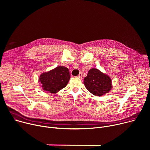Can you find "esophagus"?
I'll return each instance as SVG.
<instances>
[{"instance_id": "1", "label": "esophagus", "mask_w": 150, "mask_h": 150, "mask_svg": "<svg viewBox=\"0 0 150 150\" xmlns=\"http://www.w3.org/2000/svg\"><path fill=\"white\" fill-rule=\"evenodd\" d=\"M78 78H83V74H81V73H80L78 75Z\"/></svg>"}]
</instances>
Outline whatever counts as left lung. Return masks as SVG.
Wrapping results in <instances>:
<instances>
[{
    "label": "left lung",
    "instance_id": "left-lung-1",
    "mask_svg": "<svg viewBox=\"0 0 150 150\" xmlns=\"http://www.w3.org/2000/svg\"><path fill=\"white\" fill-rule=\"evenodd\" d=\"M84 84L93 95L100 96L108 93L112 89V80L110 76L102 72L97 68H91L84 78Z\"/></svg>",
    "mask_w": 150,
    "mask_h": 150
}]
</instances>
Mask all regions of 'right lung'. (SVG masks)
<instances>
[{
	"instance_id": "obj_1",
	"label": "right lung",
	"mask_w": 150,
	"mask_h": 150,
	"mask_svg": "<svg viewBox=\"0 0 150 150\" xmlns=\"http://www.w3.org/2000/svg\"><path fill=\"white\" fill-rule=\"evenodd\" d=\"M70 78L68 68L59 66L40 74L39 83L42 84V88L44 91L51 93H57L67 86Z\"/></svg>"
}]
</instances>
